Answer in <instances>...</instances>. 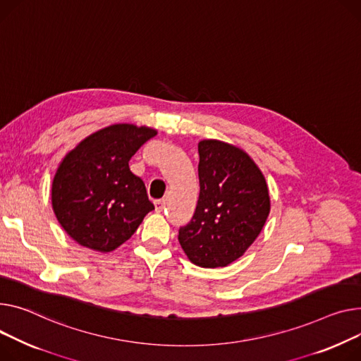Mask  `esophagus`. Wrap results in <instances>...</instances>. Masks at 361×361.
Returning <instances> with one entry per match:
<instances>
[{
	"mask_svg": "<svg viewBox=\"0 0 361 361\" xmlns=\"http://www.w3.org/2000/svg\"><path fill=\"white\" fill-rule=\"evenodd\" d=\"M164 207H165V200H157V202H155V210H157L158 213H161V212L164 210Z\"/></svg>",
	"mask_w": 361,
	"mask_h": 361,
	"instance_id": "1",
	"label": "esophagus"
}]
</instances>
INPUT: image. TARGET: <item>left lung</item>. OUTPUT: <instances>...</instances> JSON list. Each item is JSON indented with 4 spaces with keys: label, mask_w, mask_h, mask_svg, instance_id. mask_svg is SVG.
Masks as SVG:
<instances>
[{
    "label": "left lung",
    "mask_w": 361,
    "mask_h": 361,
    "mask_svg": "<svg viewBox=\"0 0 361 361\" xmlns=\"http://www.w3.org/2000/svg\"><path fill=\"white\" fill-rule=\"evenodd\" d=\"M200 195L178 241L200 267H225L252 245L270 213L269 187L254 159L231 143L199 142Z\"/></svg>",
    "instance_id": "left-lung-1"
}]
</instances>
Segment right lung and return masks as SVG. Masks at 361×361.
<instances>
[{
  "label": "right lung",
  "instance_id": "obj_1",
  "mask_svg": "<svg viewBox=\"0 0 361 361\" xmlns=\"http://www.w3.org/2000/svg\"><path fill=\"white\" fill-rule=\"evenodd\" d=\"M157 135L148 126L117 123L82 139L61 161L52 181V209L81 247L110 252L126 243L154 210L129 161Z\"/></svg>",
  "mask_w": 361,
  "mask_h": 361
}]
</instances>
